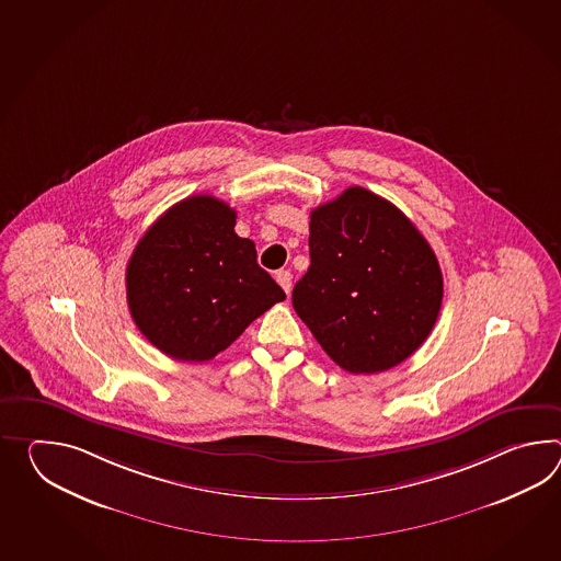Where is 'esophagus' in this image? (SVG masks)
I'll list each match as a JSON object with an SVG mask.
<instances>
[{"mask_svg":"<svg viewBox=\"0 0 561 561\" xmlns=\"http://www.w3.org/2000/svg\"><path fill=\"white\" fill-rule=\"evenodd\" d=\"M275 279H277V284L284 287V291L289 294L291 291V274L287 272V270H279V272H275Z\"/></svg>","mask_w":561,"mask_h":561,"instance_id":"1","label":"esophagus"}]
</instances>
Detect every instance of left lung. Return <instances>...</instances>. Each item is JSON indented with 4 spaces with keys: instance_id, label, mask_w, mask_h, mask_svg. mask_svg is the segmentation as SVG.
Listing matches in <instances>:
<instances>
[{
    "instance_id": "8db88e82",
    "label": "left lung",
    "mask_w": 561,
    "mask_h": 561,
    "mask_svg": "<svg viewBox=\"0 0 561 561\" xmlns=\"http://www.w3.org/2000/svg\"><path fill=\"white\" fill-rule=\"evenodd\" d=\"M310 262L291 304L340 368L385 373L431 334L443 274L428 241L390 201L350 187L313 209Z\"/></svg>"
}]
</instances>
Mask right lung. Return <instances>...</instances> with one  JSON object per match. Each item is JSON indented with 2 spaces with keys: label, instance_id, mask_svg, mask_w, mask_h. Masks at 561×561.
<instances>
[{
  "label": "right lung",
  "instance_id": "right-lung-1",
  "mask_svg": "<svg viewBox=\"0 0 561 561\" xmlns=\"http://www.w3.org/2000/svg\"><path fill=\"white\" fill-rule=\"evenodd\" d=\"M236 211L211 195L179 201L140 237L126 267L128 310L142 336L174 360L205 362L284 301L257 265Z\"/></svg>",
  "mask_w": 561,
  "mask_h": 561
}]
</instances>
